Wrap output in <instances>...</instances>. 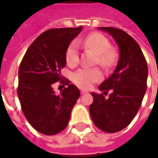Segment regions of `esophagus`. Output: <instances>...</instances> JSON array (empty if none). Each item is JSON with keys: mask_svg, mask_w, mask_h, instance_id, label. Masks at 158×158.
<instances>
[{"mask_svg": "<svg viewBox=\"0 0 158 158\" xmlns=\"http://www.w3.org/2000/svg\"><path fill=\"white\" fill-rule=\"evenodd\" d=\"M80 93H81V94H85V93H88V91H87V90H85V89H80Z\"/></svg>", "mask_w": 158, "mask_h": 158, "instance_id": "34e87169", "label": "esophagus"}]
</instances>
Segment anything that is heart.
<instances>
[{"mask_svg": "<svg viewBox=\"0 0 158 158\" xmlns=\"http://www.w3.org/2000/svg\"><path fill=\"white\" fill-rule=\"evenodd\" d=\"M85 45L97 54V62L103 67L113 65L116 55L109 49V40L100 33H92L85 39ZM65 59L70 66L76 65L79 62V45L77 41H72L66 50ZM102 79V73L98 69L82 68L73 73V82L79 87L89 88L93 83Z\"/></svg>", "mask_w": 158, "mask_h": 158, "instance_id": "b5f03b06", "label": "heart"}]
</instances>
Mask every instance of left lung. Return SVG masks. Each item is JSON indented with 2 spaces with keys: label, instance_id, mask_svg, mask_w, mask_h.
Listing matches in <instances>:
<instances>
[{
  "label": "left lung",
  "instance_id": "obj_1",
  "mask_svg": "<svg viewBox=\"0 0 158 158\" xmlns=\"http://www.w3.org/2000/svg\"><path fill=\"white\" fill-rule=\"evenodd\" d=\"M98 29L113 36L119 48V59L113 74L100 85L103 94L91 93L89 113L98 129L115 133L126 128L138 113L146 91L148 68L139 45L129 35L112 27ZM109 90L112 93L105 98Z\"/></svg>",
  "mask_w": 158,
  "mask_h": 158
}]
</instances>
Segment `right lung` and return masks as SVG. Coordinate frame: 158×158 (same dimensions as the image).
Segmentation results:
<instances>
[{
    "mask_svg": "<svg viewBox=\"0 0 158 158\" xmlns=\"http://www.w3.org/2000/svg\"><path fill=\"white\" fill-rule=\"evenodd\" d=\"M82 30L79 28L49 29L30 45L19 69L18 96L23 113L38 132L53 135L65 129L79 89L63 79L61 70L66 66V50ZM68 85L56 94V82Z\"/></svg>",
    "mask_w": 158,
    "mask_h": 158,
    "instance_id": "1",
    "label": "right lung"
}]
</instances>
